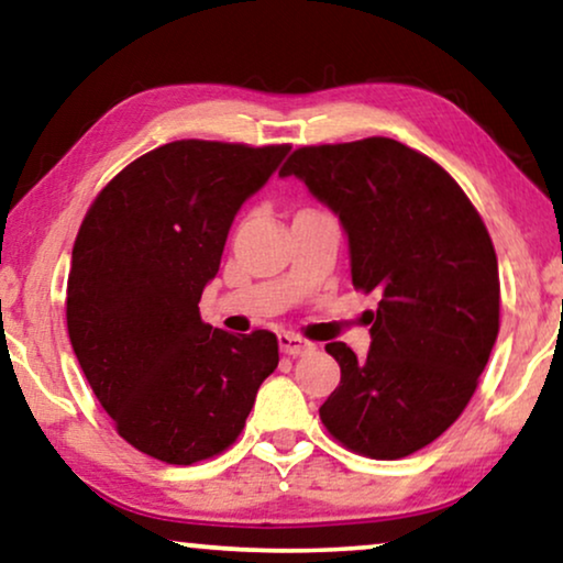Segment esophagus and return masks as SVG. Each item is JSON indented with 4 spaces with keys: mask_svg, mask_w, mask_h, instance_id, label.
Wrapping results in <instances>:
<instances>
[{
    "mask_svg": "<svg viewBox=\"0 0 563 563\" xmlns=\"http://www.w3.org/2000/svg\"><path fill=\"white\" fill-rule=\"evenodd\" d=\"M279 349L282 353H287V356H305V353L314 351V343L295 333H279Z\"/></svg>",
    "mask_w": 563,
    "mask_h": 563,
    "instance_id": "esophagus-1",
    "label": "esophagus"
}]
</instances>
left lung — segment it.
I'll list each match as a JSON object with an SVG mask.
<instances>
[{
	"mask_svg": "<svg viewBox=\"0 0 563 563\" xmlns=\"http://www.w3.org/2000/svg\"><path fill=\"white\" fill-rule=\"evenodd\" d=\"M341 218L353 287L379 295L372 349L325 351L341 384L320 407L338 443L395 461L466 410L499 330L497 253L456 179L391 137L302 145L282 166Z\"/></svg>",
	"mask_w": 563,
	"mask_h": 563,
	"instance_id": "left-lung-1",
	"label": "left lung"
}]
</instances>
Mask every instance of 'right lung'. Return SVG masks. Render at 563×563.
I'll list each match as a JSON object with an SVG mask.
<instances>
[{"mask_svg":"<svg viewBox=\"0 0 563 563\" xmlns=\"http://www.w3.org/2000/svg\"><path fill=\"white\" fill-rule=\"evenodd\" d=\"M287 153V143H166L107 181L81 220L68 338L120 438L166 464L228 451L279 364L274 333L207 325L199 299L235 212Z\"/></svg>","mask_w":563,"mask_h":563,"instance_id":"add662e5","label":"right lung"}]
</instances>
